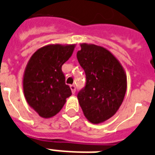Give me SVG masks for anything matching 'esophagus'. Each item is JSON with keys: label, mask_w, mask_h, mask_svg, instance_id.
I'll use <instances>...</instances> for the list:
<instances>
[{"label": "esophagus", "mask_w": 155, "mask_h": 155, "mask_svg": "<svg viewBox=\"0 0 155 155\" xmlns=\"http://www.w3.org/2000/svg\"><path fill=\"white\" fill-rule=\"evenodd\" d=\"M70 88H71L72 94H74V93H75V86H74V84H71V86H70Z\"/></svg>", "instance_id": "1"}]
</instances>
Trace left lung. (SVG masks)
<instances>
[{
  "mask_svg": "<svg viewBox=\"0 0 155 155\" xmlns=\"http://www.w3.org/2000/svg\"><path fill=\"white\" fill-rule=\"evenodd\" d=\"M77 59L84 69L86 84L77 98L84 115L92 124H101L113 116L124 101L126 73L114 54L94 44H81Z\"/></svg>",
  "mask_w": 155,
  "mask_h": 155,
  "instance_id": "8db88e82",
  "label": "left lung"
}]
</instances>
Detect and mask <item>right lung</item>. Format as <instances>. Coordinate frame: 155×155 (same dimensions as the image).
<instances>
[{
	"label": "right lung",
	"instance_id": "right-lung-1",
	"mask_svg": "<svg viewBox=\"0 0 155 155\" xmlns=\"http://www.w3.org/2000/svg\"><path fill=\"white\" fill-rule=\"evenodd\" d=\"M74 47L75 44L47 45L35 51L26 64L22 81L25 98L42 118L58 114L72 94L61 67Z\"/></svg>",
	"mask_w": 155,
	"mask_h": 155
}]
</instances>
